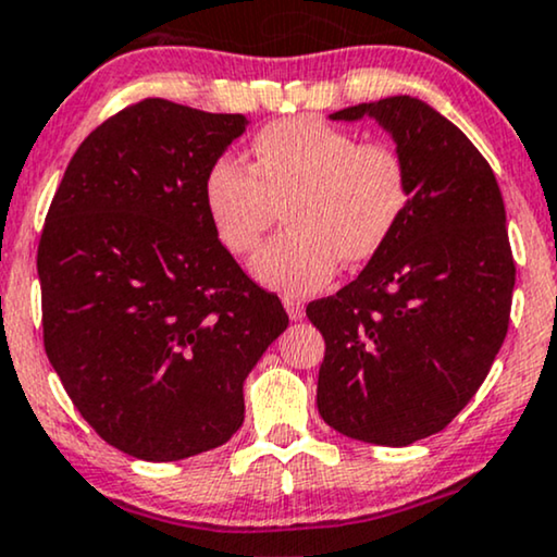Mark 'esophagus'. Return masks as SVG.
Listing matches in <instances>:
<instances>
[{
  "label": "esophagus",
  "instance_id": "obj_1",
  "mask_svg": "<svg viewBox=\"0 0 557 557\" xmlns=\"http://www.w3.org/2000/svg\"><path fill=\"white\" fill-rule=\"evenodd\" d=\"M284 307H286V312H289V318H292L294 322H299L301 318H305V305H301V301H297V299H284Z\"/></svg>",
  "mask_w": 557,
  "mask_h": 557
}]
</instances>
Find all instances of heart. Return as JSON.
<instances>
[{"mask_svg":"<svg viewBox=\"0 0 557 557\" xmlns=\"http://www.w3.org/2000/svg\"><path fill=\"white\" fill-rule=\"evenodd\" d=\"M247 168L222 154L206 168L201 196L219 243L252 252L286 201V224L252 258V276L284 294H310L348 265L374 258L408 209L410 175L387 144H359L351 132L299 115L265 126Z\"/></svg>","mask_w":557,"mask_h":557,"instance_id":"1","label":"heart"}]
</instances>
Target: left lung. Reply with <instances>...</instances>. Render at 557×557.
Returning <instances> with one entry per match:
<instances>
[{"mask_svg":"<svg viewBox=\"0 0 557 557\" xmlns=\"http://www.w3.org/2000/svg\"><path fill=\"white\" fill-rule=\"evenodd\" d=\"M361 119L395 141L410 201L356 281L307 307L325 338L318 410L343 436L408 446L442 431L488 376L517 268L496 175L455 123L410 95L331 115Z\"/></svg>","mask_w":557,"mask_h":557,"instance_id":"8db88e82","label":"left lung"}]
</instances>
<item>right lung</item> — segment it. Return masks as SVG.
Segmentation results:
<instances>
[{"label":"right lung","mask_w":557,"mask_h":557,"mask_svg":"<svg viewBox=\"0 0 557 557\" xmlns=\"http://www.w3.org/2000/svg\"><path fill=\"white\" fill-rule=\"evenodd\" d=\"M149 98L69 162L38 245L44 341L74 408L115 449L175 462L243 425V387L289 325L206 216V168L247 128Z\"/></svg>","instance_id":"obj_1"}]
</instances>
